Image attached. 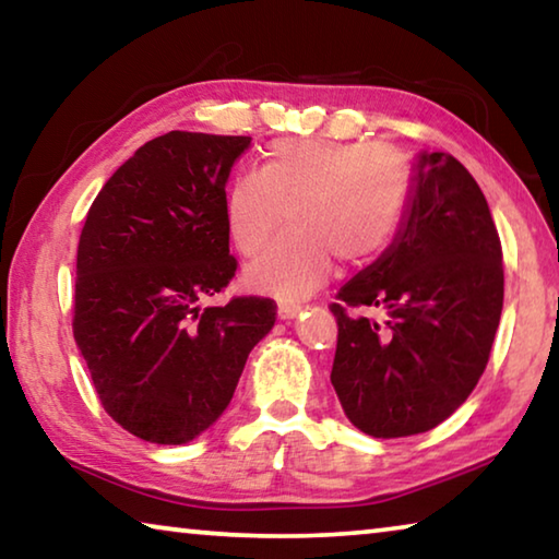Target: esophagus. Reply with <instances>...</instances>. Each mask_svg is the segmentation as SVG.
Segmentation results:
<instances>
[{"mask_svg": "<svg viewBox=\"0 0 559 559\" xmlns=\"http://www.w3.org/2000/svg\"><path fill=\"white\" fill-rule=\"evenodd\" d=\"M300 310H302V306H298V302H281V306H278V318L281 320H290V318H296Z\"/></svg>", "mask_w": 559, "mask_h": 559, "instance_id": "obj_1", "label": "esophagus"}]
</instances>
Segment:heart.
Listing matches in <instances>:
<instances>
[{
    "label": "heart",
    "instance_id": "1",
    "mask_svg": "<svg viewBox=\"0 0 559 559\" xmlns=\"http://www.w3.org/2000/svg\"><path fill=\"white\" fill-rule=\"evenodd\" d=\"M412 192L402 153L386 145L286 140L266 150L259 173L224 192V224L236 251L257 257L286 212L288 236L251 263L246 281L281 300L320 288L340 259L365 266L394 241Z\"/></svg>",
    "mask_w": 559,
    "mask_h": 559
}]
</instances>
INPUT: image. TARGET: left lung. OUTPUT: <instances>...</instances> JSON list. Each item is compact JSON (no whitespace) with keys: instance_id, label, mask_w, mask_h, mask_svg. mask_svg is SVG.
Returning <instances> with one entry per match:
<instances>
[{"instance_id":"obj_1","label":"left lung","mask_w":559,"mask_h":559,"mask_svg":"<svg viewBox=\"0 0 559 559\" xmlns=\"http://www.w3.org/2000/svg\"><path fill=\"white\" fill-rule=\"evenodd\" d=\"M337 300L330 382L359 431L412 437L468 400L503 310V251L486 197L456 157L416 155L400 231ZM355 307H382L385 323L346 313Z\"/></svg>"}]
</instances>
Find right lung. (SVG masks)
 I'll return each mask as SVG.
<instances>
[{
    "label": "right lung",
    "mask_w": 559,
    "mask_h": 559,
    "mask_svg": "<svg viewBox=\"0 0 559 559\" xmlns=\"http://www.w3.org/2000/svg\"><path fill=\"white\" fill-rule=\"evenodd\" d=\"M249 145L185 130L150 140L83 224L73 337L103 409L143 441L177 447L210 429L276 323L271 298L202 308L236 273L224 192Z\"/></svg>",
    "instance_id": "add662e5"
}]
</instances>
